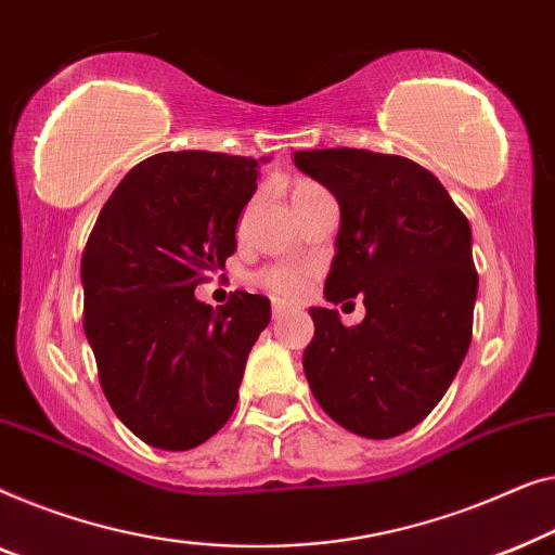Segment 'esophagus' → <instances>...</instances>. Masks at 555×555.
Segmentation results:
<instances>
[{"mask_svg":"<svg viewBox=\"0 0 555 555\" xmlns=\"http://www.w3.org/2000/svg\"><path fill=\"white\" fill-rule=\"evenodd\" d=\"M271 314H274V319H281L288 314V307L284 301H274V307H271Z\"/></svg>","mask_w":555,"mask_h":555,"instance_id":"34e87169","label":"esophagus"}]
</instances>
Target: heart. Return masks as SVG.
<instances>
[{
	"label": "heart",
	"instance_id": "b5f03b06",
	"mask_svg": "<svg viewBox=\"0 0 555 555\" xmlns=\"http://www.w3.org/2000/svg\"><path fill=\"white\" fill-rule=\"evenodd\" d=\"M317 189H319L317 183L299 181L292 189V201ZM309 276H311V269L301 267V263H274V267L261 269L259 274L254 276V281L263 288V292H269L271 296H279V299H299V296L307 292Z\"/></svg>",
	"mask_w": 555,
	"mask_h": 555
}]
</instances>
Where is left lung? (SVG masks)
Returning <instances> with one entry per match:
<instances>
[{
  "instance_id": "left-lung-1",
  "label": "left lung",
  "mask_w": 555,
  "mask_h": 555,
  "mask_svg": "<svg viewBox=\"0 0 555 555\" xmlns=\"http://www.w3.org/2000/svg\"><path fill=\"white\" fill-rule=\"evenodd\" d=\"M294 163L341 210L326 301L364 294L366 309L357 326L341 324L337 309H309L304 374L345 430L397 437L430 415L470 347V223L430 170L402 155L330 147L296 151Z\"/></svg>"
}]
</instances>
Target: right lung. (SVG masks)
Returning a JSON list of instances; mask_svg holds the SVG:
<instances>
[{"mask_svg": "<svg viewBox=\"0 0 555 555\" xmlns=\"http://www.w3.org/2000/svg\"><path fill=\"white\" fill-rule=\"evenodd\" d=\"M267 158H261V163ZM259 160L208 151L138 163L100 210L82 254L85 334L115 415L160 450H191L229 423L267 296L223 307L196 286L236 251Z\"/></svg>", "mask_w": 555, "mask_h": 555, "instance_id": "1", "label": "right lung"}]
</instances>
